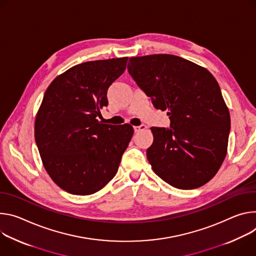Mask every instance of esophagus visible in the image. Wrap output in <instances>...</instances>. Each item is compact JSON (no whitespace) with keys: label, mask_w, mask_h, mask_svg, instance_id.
Listing matches in <instances>:
<instances>
[{"label":"esophagus","mask_w":256,"mask_h":256,"mask_svg":"<svg viewBox=\"0 0 256 256\" xmlns=\"http://www.w3.org/2000/svg\"><path fill=\"white\" fill-rule=\"evenodd\" d=\"M146 125H140V126H135L134 127V131L136 132V133H138V132H140V131H144V130H146Z\"/></svg>","instance_id":"1"}]
</instances>
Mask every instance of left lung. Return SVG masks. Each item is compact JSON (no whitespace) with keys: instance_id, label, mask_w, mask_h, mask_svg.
<instances>
[{"instance_id":"left-lung-1","label":"left lung","mask_w":256,"mask_h":256,"mask_svg":"<svg viewBox=\"0 0 256 256\" xmlns=\"http://www.w3.org/2000/svg\"><path fill=\"white\" fill-rule=\"evenodd\" d=\"M128 72L152 98L168 110L171 128L152 127L146 156L154 172L179 189H195L214 177L228 148L230 112L218 83L206 68L178 56L129 59Z\"/></svg>"}]
</instances>
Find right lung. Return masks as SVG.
I'll return each mask as SVG.
<instances>
[{"label":"right lung","mask_w":256,"mask_h":256,"mask_svg":"<svg viewBox=\"0 0 256 256\" xmlns=\"http://www.w3.org/2000/svg\"><path fill=\"white\" fill-rule=\"evenodd\" d=\"M127 61L124 56L78 64L56 77L44 92L36 142L52 180L71 194H94L117 174L133 127L102 124L96 117Z\"/></svg>","instance_id":"1"}]
</instances>
